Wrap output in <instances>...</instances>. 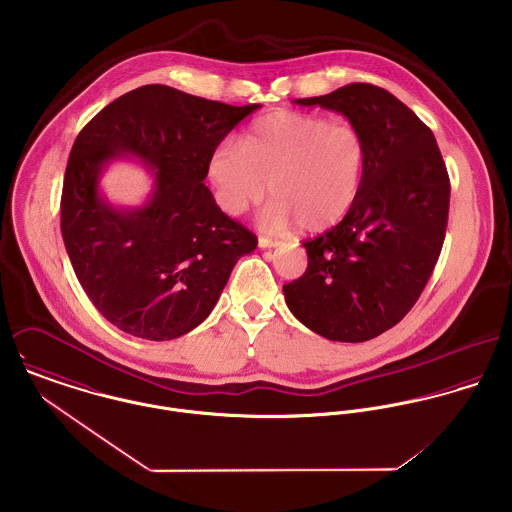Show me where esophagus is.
I'll return each mask as SVG.
<instances>
[{
	"instance_id": "1",
	"label": "esophagus",
	"mask_w": 512,
	"mask_h": 512,
	"mask_svg": "<svg viewBox=\"0 0 512 512\" xmlns=\"http://www.w3.org/2000/svg\"><path fill=\"white\" fill-rule=\"evenodd\" d=\"M258 246H260V248H276V246H278V242H276V240H272V238L260 236V238H258Z\"/></svg>"
}]
</instances>
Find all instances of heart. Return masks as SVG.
<instances>
[{
  "mask_svg": "<svg viewBox=\"0 0 512 512\" xmlns=\"http://www.w3.org/2000/svg\"><path fill=\"white\" fill-rule=\"evenodd\" d=\"M366 167L361 130L321 114L276 112L256 120L240 147L222 142L207 161V179L226 215L238 217L276 195L262 213L274 232L301 224L321 232L355 205Z\"/></svg>",
  "mask_w": 512,
  "mask_h": 512,
  "instance_id": "heart-1",
  "label": "heart"
}]
</instances>
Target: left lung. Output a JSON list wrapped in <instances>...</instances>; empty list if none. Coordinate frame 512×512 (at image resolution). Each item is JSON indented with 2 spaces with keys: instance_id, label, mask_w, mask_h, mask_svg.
<instances>
[{
  "instance_id": "1",
  "label": "left lung",
  "mask_w": 512,
  "mask_h": 512,
  "mask_svg": "<svg viewBox=\"0 0 512 512\" xmlns=\"http://www.w3.org/2000/svg\"><path fill=\"white\" fill-rule=\"evenodd\" d=\"M343 114L366 142L359 197L335 228L305 240L307 270L284 286L313 333L363 343L394 327L424 292L445 238L449 177L432 130L394 94L355 82L299 98Z\"/></svg>"
}]
</instances>
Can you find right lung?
<instances>
[{"label":"right lung","instance_id":"add662e5","mask_svg":"<svg viewBox=\"0 0 512 512\" xmlns=\"http://www.w3.org/2000/svg\"><path fill=\"white\" fill-rule=\"evenodd\" d=\"M260 104L230 106L165 84L140 86L102 108L76 136L65 171L61 230L94 307L147 341L201 325L240 256L258 240L226 217L209 187V155ZM139 157L154 183L140 208L99 191L105 167Z\"/></svg>","mask_w":512,"mask_h":512}]
</instances>
